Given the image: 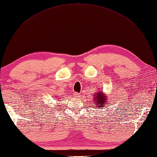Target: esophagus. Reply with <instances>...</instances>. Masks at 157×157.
Segmentation results:
<instances>
[{
  "mask_svg": "<svg viewBox=\"0 0 157 157\" xmlns=\"http://www.w3.org/2000/svg\"><path fill=\"white\" fill-rule=\"evenodd\" d=\"M80 95H80L78 93H74V97H75V98H79Z\"/></svg>",
  "mask_w": 157,
  "mask_h": 157,
  "instance_id": "obj_1",
  "label": "esophagus"
}]
</instances>
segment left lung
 Masks as SVG:
<instances>
[{
	"instance_id": "obj_1",
	"label": "left lung",
	"mask_w": 157,
	"mask_h": 157,
	"mask_svg": "<svg viewBox=\"0 0 157 157\" xmlns=\"http://www.w3.org/2000/svg\"><path fill=\"white\" fill-rule=\"evenodd\" d=\"M93 103L94 104V106L96 107H98L99 109L100 108H103L105 107L107 104V96L102 91V90H98L97 93H95V95H93Z\"/></svg>"
}]
</instances>
